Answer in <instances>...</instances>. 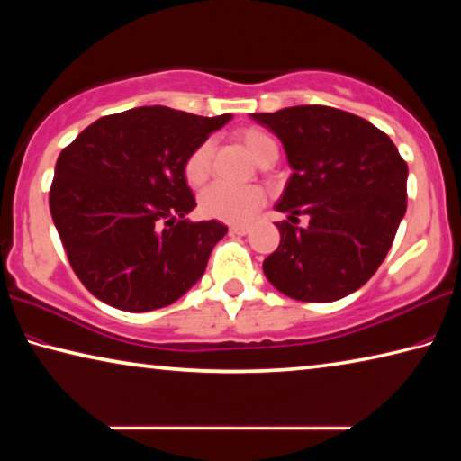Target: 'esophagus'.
<instances>
[{"instance_id": "esophagus-1", "label": "esophagus", "mask_w": 461, "mask_h": 461, "mask_svg": "<svg viewBox=\"0 0 461 461\" xmlns=\"http://www.w3.org/2000/svg\"><path fill=\"white\" fill-rule=\"evenodd\" d=\"M248 230H250L248 225H231V228H230V231L236 233V236H246Z\"/></svg>"}]
</instances>
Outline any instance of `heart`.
Returning a JSON list of instances; mask_svg holds the SVG:
<instances>
[{"mask_svg":"<svg viewBox=\"0 0 461 461\" xmlns=\"http://www.w3.org/2000/svg\"><path fill=\"white\" fill-rule=\"evenodd\" d=\"M240 143L260 166H270L279 156V145L267 131L248 127L238 133ZM211 158H213V141H203L188 153L182 166V174L188 186L201 188L209 180ZM265 204V191L257 185L231 186L213 185L201 194L199 209L204 217L219 219L225 223H244Z\"/></svg>","mask_w":461,"mask_h":461,"instance_id":"heart-1","label":"heart"}]
</instances>
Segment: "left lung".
I'll return each instance as SVG.
<instances>
[{
    "mask_svg": "<svg viewBox=\"0 0 461 461\" xmlns=\"http://www.w3.org/2000/svg\"><path fill=\"white\" fill-rule=\"evenodd\" d=\"M279 137L291 174L275 209L281 244L262 262L268 283L297 302H336L363 287L406 213L408 166L369 121L330 106L250 114ZM297 214H308L297 229Z\"/></svg>",
    "mask_w": 461,
    "mask_h": 461,
    "instance_id": "8db88e82",
    "label": "left lung"
}]
</instances>
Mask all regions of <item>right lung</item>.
<instances>
[{
  "label": "right lung",
  "instance_id": "obj_1",
  "mask_svg": "<svg viewBox=\"0 0 461 461\" xmlns=\"http://www.w3.org/2000/svg\"><path fill=\"white\" fill-rule=\"evenodd\" d=\"M231 114L139 106L102 116L61 151L49 207L84 287L122 312L166 308L207 268L228 228L194 223L182 166Z\"/></svg>",
  "mask_w": 461,
  "mask_h": 461
}]
</instances>
